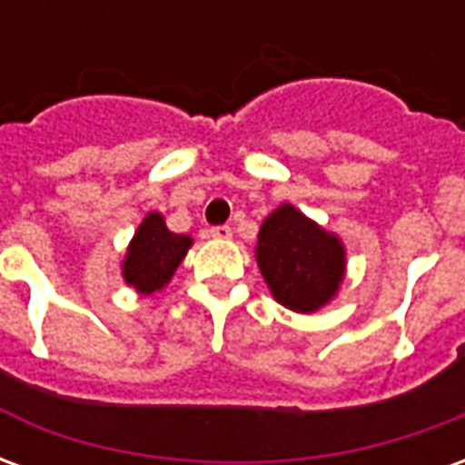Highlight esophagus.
I'll return each instance as SVG.
<instances>
[{
	"label": "esophagus",
	"instance_id": "34e87169",
	"mask_svg": "<svg viewBox=\"0 0 465 465\" xmlns=\"http://www.w3.org/2000/svg\"><path fill=\"white\" fill-rule=\"evenodd\" d=\"M209 233H212V239H219V242H226V239H232V226H212L209 229Z\"/></svg>",
	"mask_w": 465,
	"mask_h": 465
}]
</instances>
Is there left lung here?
<instances>
[{
	"label": "left lung",
	"instance_id": "obj_1",
	"mask_svg": "<svg viewBox=\"0 0 465 465\" xmlns=\"http://www.w3.org/2000/svg\"><path fill=\"white\" fill-rule=\"evenodd\" d=\"M256 263L276 302L296 313H313L339 293L346 249L336 233L282 203L259 229Z\"/></svg>",
	"mask_w": 465,
	"mask_h": 465
}]
</instances>
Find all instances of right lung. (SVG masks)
I'll return each mask as SVG.
<instances>
[{
    "label": "right lung",
    "mask_w": 465,
    "mask_h": 465,
    "mask_svg": "<svg viewBox=\"0 0 465 465\" xmlns=\"http://www.w3.org/2000/svg\"><path fill=\"white\" fill-rule=\"evenodd\" d=\"M189 249L192 236L169 232L159 212L146 213L124 256V282L139 293L162 292Z\"/></svg>",
    "instance_id": "add662e5"
}]
</instances>
